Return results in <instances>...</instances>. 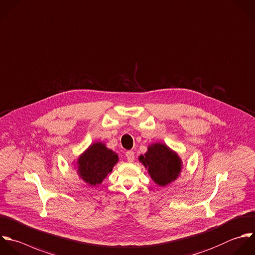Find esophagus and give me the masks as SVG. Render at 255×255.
Instances as JSON below:
<instances>
[{
	"label": "esophagus",
	"mask_w": 255,
	"mask_h": 255,
	"mask_svg": "<svg viewBox=\"0 0 255 255\" xmlns=\"http://www.w3.org/2000/svg\"><path fill=\"white\" fill-rule=\"evenodd\" d=\"M126 158H127V161H128V162H130V163L134 162V160H135V154H134V152H133V151H127V152H126Z\"/></svg>",
	"instance_id": "34e87169"
}]
</instances>
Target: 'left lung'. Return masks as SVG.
<instances>
[{"mask_svg":"<svg viewBox=\"0 0 255 255\" xmlns=\"http://www.w3.org/2000/svg\"><path fill=\"white\" fill-rule=\"evenodd\" d=\"M139 160L148 169L152 180L161 187L175 181L182 170L181 159L165 144L149 146L147 153L141 155Z\"/></svg>","mask_w":255,"mask_h":255,"instance_id":"8db88e82","label":"left lung"}]
</instances>
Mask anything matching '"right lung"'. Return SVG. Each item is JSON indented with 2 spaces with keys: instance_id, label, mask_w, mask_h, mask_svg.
<instances>
[{
  "instance_id": "right-lung-1",
  "label": "right lung",
  "mask_w": 255,
  "mask_h": 255,
  "mask_svg": "<svg viewBox=\"0 0 255 255\" xmlns=\"http://www.w3.org/2000/svg\"><path fill=\"white\" fill-rule=\"evenodd\" d=\"M118 155L107 149L102 143H94L78 158L79 177L90 186L101 184L114 165Z\"/></svg>"
}]
</instances>
